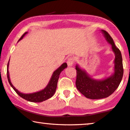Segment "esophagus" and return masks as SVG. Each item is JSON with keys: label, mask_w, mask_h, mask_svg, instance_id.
<instances>
[{"label": "esophagus", "mask_w": 130, "mask_h": 130, "mask_svg": "<svg viewBox=\"0 0 130 130\" xmlns=\"http://www.w3.org/2000/svg\"><path fill=\"white\" fill-rule=\"evenodd\" d=\"M67 64H68V67L72 66L74 64V59L71 57H70L67 60Z\"/></svg>", "instance_id": "esophagus-1"}]
</instances>
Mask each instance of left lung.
I'll list each match as a JSON object with an SVG mask.
<instances>
[{
	"label": "left lung",
	"mask_w": 130,
	"mask_h": 130,
	"mask_svg": "<svg viewBox=\"0 0 130 130\" xmlns=\"http://www.w3.org/2000/svg\"><path fill=\"white\" fill-rule=\"evenodd\" d=\"M107 41L112 45V51L115 55L113 74L102 80H96L90 77L85 71L76 65L77 78L76 87L81 94L91 99H99L108 98L115 91L122 80L124 74L122 58L121 51L116 47L112 38L105 30H102Z\"/></svg>",
	"instance_id": "left-lung-1"
}]
</instances>
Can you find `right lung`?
<instances>
[{
  "mask_svg": "<svg viewBox=\"0 0 130 130\" xmlns=\"http://www.w3.org/2000/svg\"><path fill=\"white\" fill-rule=\"evenodd\" d=\"M27 33V32H25L23 35L21 36L19 41L21 40L24 36ZM9 62L8 63V65H7V77H8V79L9 81V83L11 85L13 89L14 90L17 94H18L20 97L23 98L24 99L27 100V101L31 102H41L44 101V100L52 98L55 94V91H56V89L57 87V84H58V81L59 77V75L62 71L64 69L67 67V63H63L60 66L59 68H58L57 70L54 71L53 73V75L52 76V78H51L49 84L45 87L44 89L42 90L37 91V92L33 93H30V94H24V93H22L19 91L18 90L15 89L13 87V86L9 78V71H8V67H9Z\"/></svg>",
  "mask_w": 130,
  "mask_h": 130,
  "instance_id": "add662e5",
  "label": "right lung"
}]
</instances>
